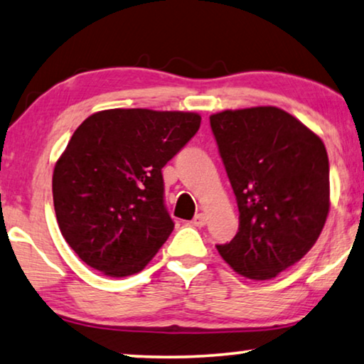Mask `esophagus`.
I'll return each instance as SVG.
<instances>
[{"label": "esophagus", "instance_id": "1", "mask_svg": "<svg viewBox=\"0 0 364 364\" xmlns=\"http://www.w3.org/2000/svg\"><path fill=\"white\" fill-rule=\"evenodd\" d=\"M205 222H208V217H205V214H198L194 219L191 220V224L194 227H204Z\"/></svg>", "mask_w": 364, "mask_h": 364}]
</instances>
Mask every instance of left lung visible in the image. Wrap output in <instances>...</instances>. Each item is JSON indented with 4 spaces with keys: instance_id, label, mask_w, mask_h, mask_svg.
<instances>
[{
    "instance_id": "8db88e82",
    "label": "left lung",
    "mask_w": 364,
    "mask_h": 364,
    "mask_svg": "<svg viewBox=\"0 0 364 364\" xmlns=\"http://www.w3.org/2000/svg\"><path fill=\"white\" fill-rule=\"evenodd\" d=\"M209 121L240 214L235 237L217 250L245 278H274L311 250L327 220V150L273 106L222 111Z\"/></svg>"
}]
</instances>
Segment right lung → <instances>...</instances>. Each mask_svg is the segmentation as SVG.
I'll return each instance as SVG.
<instances>
[{"instance_id": "right-lung-1", "label": "right lung", "mask_w": 364, "mask_h": 364, "mask_svg": "<svg viewBox=\"0 0 364 364\" xmlns=\"http://www.w3.org/2000/svg\"><path fill=\"white\" fill-rule=\"evenodd\" d=\"M200 126L194 112L109 109L75 130L52 178L58 227L72 250L112 278L144 269L175 222L164 168Z\"/></svg>"}]
</instances>
